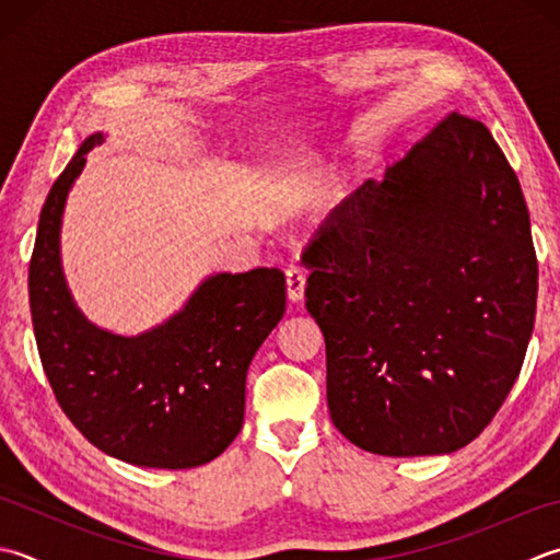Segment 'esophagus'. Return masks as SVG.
<instances>
[{"mask_svg":"<svg viewBox=\"0 0 560 560\" xmlns=\"http://www.w3.org/2000/svg\"><path fill=\"white\" fill-rule=\"evenodd\" d=\"M287 289H289V299L291 301H301L303 291H305V271L303 267H289L287 269Z\"/></svg>","mask_w":560,"mask_h":560,"instance_id":"obj_1","label":"esophagus"}]
</instances>
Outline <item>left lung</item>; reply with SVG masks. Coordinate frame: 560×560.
Wrapping results in <instances>:
<instances>
[{
	"instance_id": "left-lung-1",
	"label": "left lung",
	"mask_w": 560,
	"mask_h": 560,
	"mask_svg": "<svg viewBox=\"0 0 560 560\" xmlns=\"http://www.w3.org/2000/svg\"><path fill=\"white\" fill-rule=\"evenodd\" d=\"M303 259L337 430L381 456L474 442L520 376L539 291L527 201L490 130L448 114Z\"/></svg>"
}]
</instances>
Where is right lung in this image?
Listing matches in <instances>:
<instances>
[{"instance_id": "1", "label": "right lung", "mask_w": 560, "mask_h": 560, "mask_svg": "<svg viewBox=\"0 0 560 560\" xmlns=\"http://www.w3.org/2000/svg\"><path fill=\"white\" fill-rule=\"evenodd\" d=\"M102 140L82 142L40 211L28 265L40 364L62 412L104 454L148 468L203 466L243 427L249 361L287 308V279L267 267L215 273L155 330H96L65 289L58 235L70 186Z\"/></svg>"}]
</instances>
